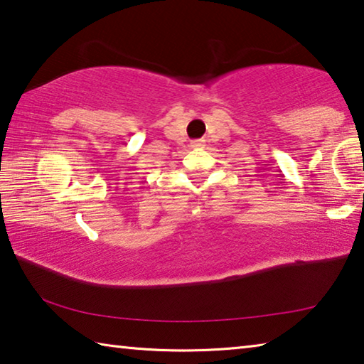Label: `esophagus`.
Returning a JSON list of instances; mask_svg holds the SVG:
<instances>
[{
    "label": "esophagus",
    "mask_w": 364,
    "mask_h": 364,
    "mask_svg": "<svg viewBox=\"0 0 364 364\" xmlns=\"http://www.w3.org/2000/svg\"><path fill=\"white\" fill-rule=\"evenodd\" d=\"M191 146H193V147H204L205 141L204 139H196V141H193V143H191Z\"/></svg>",
    "instance_id": "1"
}]
</instances>
